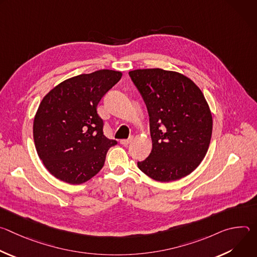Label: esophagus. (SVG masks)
Here are the masks:
<instances>
[{
  "label": "esophagus",
  "mask_w": 257,
  "mask_h": 257,
  "mask_svg": "<svg viewBox=\"0 0 257 257\" xmlns=\"http://www.w3.org/2000/svg\"><path fill=\"white\" fill-rule=\"evenodd\" d=\"M132 140H133V136H130V137L127 138V139H122V140H120V143H121L122 145H128Z\"/></svg>",
  "instance_id": "1"
}]
</instances>
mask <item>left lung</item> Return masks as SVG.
Instances as JSON below:
<instances>
[{"label": "left lung", "mask_w": 257, "mask_h": 257, "mask_svg": "<svg viewBox=\"0 0 257 257\" xmlns=\"http://www.w3.org/2000/svg\"><path fill=\"white\" fill-rule=\"evenodd\" d=\"M129 76L150 116L153 149L137 166L160 182L179 180L204 159L212 132L209 106L199 87L174 71L137 69Z\"/></svg>", "instance_id": "left-lung-1"}]
</instances>
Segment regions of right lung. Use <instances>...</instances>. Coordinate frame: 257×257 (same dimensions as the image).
I'll return each mask as SVG.
<instances>
[{
    "instance_id": "1",
    "label": "right lung",
    "mask_w": 257,
    "mask_h": 257,
    "mask_svg": "<svg viewBox=\"0 0 257 257\" xmlns=\"http://www.w3.org/2000/svg\"><path fill=\"white\" fill-rule=\"evenodd\" d=\"M122 77L113 70H98L69 78L42 100L33 122L36 152L57 179L77 185L103 167L109 148L117 144L103 135L96 106Z\"/></svg>"
}]
</instances>
